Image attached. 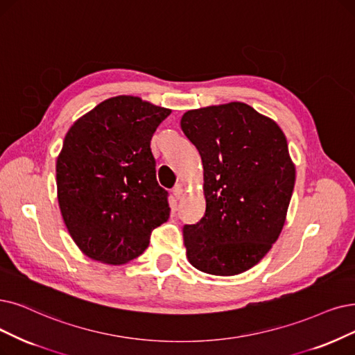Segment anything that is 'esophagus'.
<instances>
[{"label": "esophagus", "mask_w": 355, "mask_h": 355, "mask_svg": "<svg viewBox=\"0 0 355 355\" xmlns=\"http://www.w3.org/2000/svg\"><path fill=\"white\" fill-rule=\"evenodd\" d=\"M173 195H175V198L176 200H179V198L183 195V188H182V185H176L175 188H173Z\"/></svg>", "instance_id": "34e87169"}]
</instances>
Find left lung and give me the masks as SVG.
I'll return each instance as SVG.
<instances>
[{"label":"left lung","instance_id":"obj_1","mask_svg":"<svg viewBox=\"0 0 355 355\" xmlns=\"http://www.w3.org/2000/svg\"><path fill=\"white\" fill-rule=\"evenodd\" d=\"M180 128L200 151L207 208L183 225L189 262L212 275H237L277 242L295 168L279 126L246 103L188 110Z\"/></svg>","mask_w":355,"mask_h":355}]
</instances>
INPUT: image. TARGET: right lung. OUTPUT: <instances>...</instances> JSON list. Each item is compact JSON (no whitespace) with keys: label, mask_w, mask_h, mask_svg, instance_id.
<instances>
[{"label":"right lung","mask_w":355,"mask_h":355,"mask_svg":"<svg viewBox=\"0 0 355 355\" xmlns=\"http://www.w3.org/2000/svg\"><path fill=\"white\" fill-rule=\"evenodd\" d=\"M170 112L118 96L67 132L56 160L58 202L71 237L89 258L132 261L168 220V192L155 178L150 141Z\"/></svg>","instance_id":"1"}]
</instances>
